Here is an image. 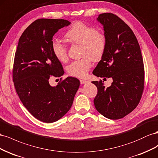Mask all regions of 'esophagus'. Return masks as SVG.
I'll list each match as a JSON object with an SVG mask.
<instances>
[{"label": "esophagus", "mask_w": 158, "mask_h": 158, "mask_svg": "<svg viewBox=\"0 0 158 158\" xmlns=\"http://www.w3.org/2000/svg\"><path fill=\"white\" fill-rule=\"evenodd\" d=\"M80 83L81 85H84V84H86L87 83H89V81H87L86 80H83V79H81L80 80Z\"/></svg>", "instance_id": "1"}]
</instances>
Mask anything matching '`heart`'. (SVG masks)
Masks as SVG:
<instances>
[{
    "instance_id": "1",
    "label": "heart",
    "mask_w": 158,
    "mask_h": 158,
    "mask_svg": "<svg viewBox=\"0 0 158 158\" xmlns=\"http://www.w3.org/2000/svg\"><path fill=\"white\" fill-rule=\"evenodd\" d=\"M65 38L72 44L82 46L81 56L79 60L74 61L67 67L68 73L79 78H84L91 69L93 61L100 60L105 52L106 36L101 31H97L94 27L82 22H77L72 25L65 34ZM54 56L61 62L68 60L67 48L61 42L53 41L52 44Z\"/></svg>"
}]
</instances>
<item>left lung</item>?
Listing matches in <instances>:
<instances>
[{
    "instance_id": "left-lung-1",
    "label": "left lung",
    "mask_w": 158,
    "mask_h": 158,
    "mask_svg": "<svg viewBox=\"0 0 158 158\" xmlns=\"http://www.w3.org/2000/svg\"><path fill=\"white\" fill-rule=\"evenodd\" d=\"M97 20L106 36L105 52L93 71L99 77L112 78L110 87L93 81L98 93L94 99L97 110L107 118H123L137 106L144 85L141 49L130 27L112 13L99 15Z\"/></svg>"
}]
</instances>
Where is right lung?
Listing matches in <instances>:
<instances>
[{
    "mask_svg": "<svg viewBox=\"0 0 158 158\" xmlns=\"http://www.w3.org/2000/svg\"><path fill=\"white\" fill-rule=\"evenodd\" d=\"M71 22L64 19H38L19 39L13 67V81L22 104L38 120L52 123L69 110L79 87V80L68 77L56 87L50 77L64 74L52 48L53 36Z\"/></svg>",
    "mask_w": 158,
    "mask_h": 158,
    "instance_id": "obj_1",
    "label": "right lung"
}]
</instances>
